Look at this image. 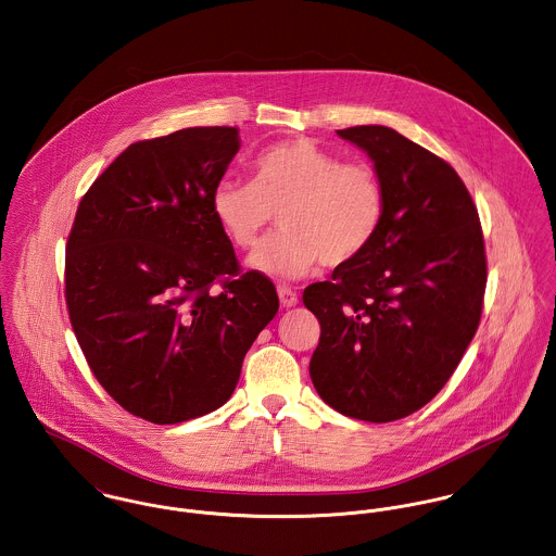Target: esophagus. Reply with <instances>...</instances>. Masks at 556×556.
<instances>
[{"instance_id": "34e87169", "label": "esophagus", "mask_w": 556, "mask_h": 556, "mask_svg": "<svg viewBox=\"0 0 556 556\" xmlns=\"http://www.w3.org/2000/svg\"><path fill=\"white\" fill-rule=\"evenodd\" d=\"M277 294H279V300H281L283 306H294V304L299 302L296 292H294L292 288H288V286H279V288H277Z\"/></svg>"}]
</instances>
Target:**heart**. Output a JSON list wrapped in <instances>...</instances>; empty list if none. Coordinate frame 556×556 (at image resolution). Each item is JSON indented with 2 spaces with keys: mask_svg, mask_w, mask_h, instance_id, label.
<instances>
[{
  "mask_svg": "<svg viewBox=\"0 0 556 556\" xmlns=\"http://www.w3.org/2000/svg\"><path fill=\"white\" fill-rule=\"evenodd\" d=\"M212 210L239 250H254L279 215L283 232L252 256V266L294 279L319 262L337 268L362 256L381 228L384 194L368 163L292 139L257 154L252 181L222 179Z\"/></svg>",
  "mask_w": 556,
  "mask_h": 556,
  "instance_id": "heart-1",
  "label": "heart"
}]
</instances>
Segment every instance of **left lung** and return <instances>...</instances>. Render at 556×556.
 I'll return each mask as SVG.
<instances>
[{"mask_svg": "<svg viewBox=\"0 0 556 556\" xmlns=\"http://www.w3.org/2000/svg\"><path fill=\"white\" fill-rule=\"evenodd\" d=\"M337 132L372 159L383 222L362 256L302 294L321 326L308 372L344 417L389 424L424 408L473 339L484 239L470 192L446 161L381 125Z\"/></svg>", "mask_w": 556, "mask_h": 556, "instance_id": "left-lung-1", "label": "left lung"}]
</instances>
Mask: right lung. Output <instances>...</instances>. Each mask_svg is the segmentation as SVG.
<instances>
[{
  "label": "right lung",
  "mask_w": 556,
  "mask_h": 556,
  "mask_svg": "<svg viewBox=\"0 0 556 556\" xmlns=\"http://www.w3.org/2000/svg\"><path fill=\"white\" fill-rule=\"evenodd\" d=\"M237 152L235 127L135 141L92 181L67 237L65 302L86 362L156 426L219 408L279 308L273 281L241 270L212 210Z\"/></svg>",
  "instance_id": "add662e5"
}]
</instances>
